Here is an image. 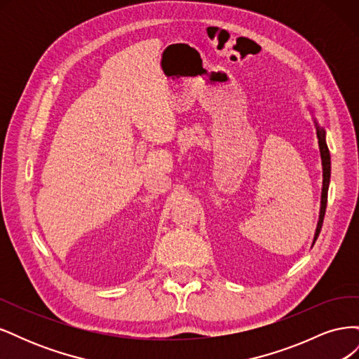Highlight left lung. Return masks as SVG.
Segmentation results:
<instances>
[{
  "label": "left lung",
  "mask_w": 359,
  "mask_h": 359,
  "mask_svg": "<svg viewBox=\"0 0 359 359\" xmlns=\"http://www.w3.org/2000/svg\"><path fill=\"white\" fill-rule=\"evenodd\" d=\"M314 126H316V133L319 139V149H320V158H322V169H323V181H322V196H320V212H319V222L316 232H314V240L313 244L316 243L318 236L322 229V223H323V217H325V210H327V201H328V187H330V178H331V157H330V149L327 145V132L325 128L319 126L318 119L313 118Z\"/></svg>",
  "instance_id": "1"
}]
</instances>
